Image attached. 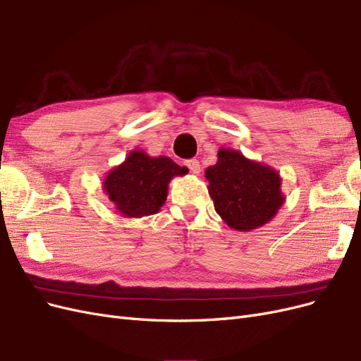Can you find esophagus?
<instances>
[{
    "label": "esophagus",
    "instance_id": "obj_1",
    "mask_svg": "<svg viewBox=\"0 0 361 361\" xmlns=\"http://www.w3.org/2000/svg\"><path fill=\"white\" fill-rule=\"evenodd\" d=\"M183 166L187 167V169H188L191 173H194V174H199V173H200V162H199L197 159H188V161H185Z\"/></svg>",
    "mask_w": 361,
    "mask_h": 361
}]
</instances>
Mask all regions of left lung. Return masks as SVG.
<instances>
[{
    "mask_svg": "<svg viewBox=\"0 0 361 361\" xmlns=\"http://www.w3.org/2000/svg\"><path fill=\"white\" fill-rule=\"evenodd\" d=\"M204 178L216 214L238 232H251L269 223L285 203L276 169L221 147Z\"/></svg>",
    "mask_w": 361,
    "mask_h": 361,
    "instance_id": "obj_1",
    "label": "left lung"
}]
</instances>
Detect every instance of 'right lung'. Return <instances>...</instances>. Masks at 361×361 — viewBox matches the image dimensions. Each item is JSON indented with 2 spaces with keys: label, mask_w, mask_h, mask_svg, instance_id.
Returning a JSON list of instances; mask_svg holds the SVG:
<instances>
[{
  "label": "right lung",
  "mask_w": 361,
  "mask_h": 361,
  "mask_svg": "<svg viewBox=\"0 0 361 361\" xmlns=\"http://www.w3.org/2000/svg\"><path fill=\"white\" fill-rule=\"evenodd\" d=\"M185 173H188L187 167L178 166L167 157L154 158L135 149L106 173L102 188L120 215L141 218L161 211L170 180Z\"/></svg>",
  "instance_id": "obj_1"
}]
</instances>
